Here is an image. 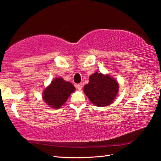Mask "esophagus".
Returning a JSON list of instances; mask_svg holds the SVG:
<instances>
[{
  "label": "esophagus",
  "mask_w": 161,
  "mask_h": 161,
  "mask_svg": "<svg viewBox=\"0 0 161 161\" xmlns=\"http://www.w3.org/2000/svg\"><path fill=\"white\" fill-rule=\"evenodd\" d=\"M76 87L78 88L79 90H81L83 88V84L82 83H80L76 85Z\"/></svg>",
  "instance_id": "1"
}]
</instances>
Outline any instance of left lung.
Wrapping results in <instances>:
<instances>
[{
	"mask_svg": "<svg viewBox=\"0 0 161 161\" xmlns=\"http://www.w3.org/2000/svg\"><path fill=\"white\" fill-rule=\"evenodd\" d=\"M119 84L108 75L92 74L89 81L84 87V92L89 100L97 107L111 104L117 96Z\"/></svg>",
	"mask_w": 161,
	"mask_h": 161,
	"instance_id": "left-lung-1",
	"label": "left lung"
}]
</instances>
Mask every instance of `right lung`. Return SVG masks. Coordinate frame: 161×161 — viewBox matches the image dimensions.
<instances>
[{
    "instance_id": "right-lung-1",
    "label": "right lung",
    "mask_w": 161,
    "mask_h": 161,
    "mask_svg": "<svg viewBox=\"0 0 161 161\" xmlns=\"http://www.w3.org/2000/svg\"><path fill=\"white\" fill-rule=\"evenodd\" d=\"M75 88L70 82L57 77L51 81V84L43 92V99L47 105L54 108H59L68 100Z\"/></svg>"
}]
</instances>
